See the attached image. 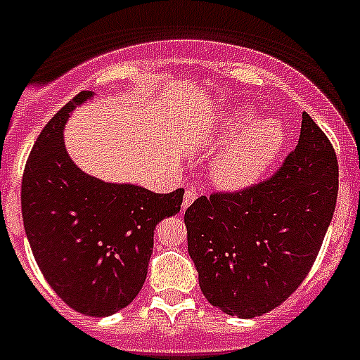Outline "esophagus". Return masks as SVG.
I'll return each mask as SVG.
<instances>
[{
	"mask_svg": "<svg viewBox=\"0 0 360 360\" xmlns=\"http://www.w3.org/2000/svg\"><path fill=\"white\" fill-rule=\"evenodd\" d=\"M198 198V195H195V192L194 190H186L185 192V198H183V208H188L190 205L194 203V199Z\"/></svg>",
	"mask_w": 360,
	"mask_h": 360,
	"instance_id": "esophagus-1",
	"label": "esophagus"
}]
</instances>
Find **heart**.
Segmentation results:
<instances>
[{"label":"heart","mask_w":360,"mask_h":360,"mask_svg":"<svg viewBox=\"0 0 360 360\" xmlns=\"http://www.w3.org/2000/svg\"><path fill=\"white\" fill-rule=\"evenodd\" d=\"M221 139H234L212 165V181L219 188L250 185L273 165L285 143V128L274 117L256 119L252 108H240L223 117Z\"/></svg>","instance_id":"b5f03b06"}]
</instances>
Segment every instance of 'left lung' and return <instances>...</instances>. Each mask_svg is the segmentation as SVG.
Returning <instances> with one entry per match:
<instances>
[{"mask_svg":"<svg viewBox=\"0 0 360 360\" xmlns=\"http://www.w3.org/2000/svg\"><path fill=\"white\" fill-rule=\"evenodd\" d=\"M337 192L333 146L302 113L297 148L271 179L201 195L186 208L188 255L205 298L240 319L262 316L288 300L316 259Z\"/></svg>","mask_w":360,"mask_h":360,"instance_id":"8db88e82","label":"left lung"}]
</instances>
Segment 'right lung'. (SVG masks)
<instances>
[{
    "mask_svg": "<svg viewBox=\"0 0 360 360\" xmlns=\"http://www.w3.org/2000/svg\"><path fill=\"white\" fill-rule=\"evenodd\" d=\"M93 96L78 93L41 129L21 181V214L36 264L54 292L87 316L113 315L143 289L157 223L185 190L155 194L96 179L71 161L63 128Z\"/></svg>",
    "mask_w": 360,
    "mask_h": 360,
    "instance_id": "add662e5",
    "label": "right lung"
}]
</instances>
